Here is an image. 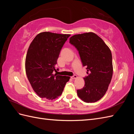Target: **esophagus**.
I'll list each match as a JSON object with an SVG mask.
<instances>
[{
    "label": "esophagus",
    "mask_w": 134,
    "mask_h": 134,
    "mask_svg": "<svg viewBox=\"0 0 134 134\" xmlns=\"http://www.w3.org/2000/svg\"><path fill=\"white\" fill-rule=\"evenodd\" d=\"M76 78H77V76H76V75H74L73 76H71V78L72 79H76Z\"/></svg>",
    "instance_id": "obj_1"
}]
</instances>
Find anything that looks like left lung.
I'll return each instance as SVG.
<instances>
[{
    "instance_id": "obj_1",
    "label": "left lung",
    "mask_w": 134,
    "mask_h": 134,
    "mask_svg": "<svg viewBox=\"0 0 134 134\" xmlns=\"http://www.w3.org/2000/svg\"><path fill=\"white\" fill-rule=\"evenodd\" d=\"M69 42L78 50L88 75L77 95L87 103L96 102L106 93L113 74L111 51L103 40L93 32L75 35Z\"/></svg>"
}]
</instances>
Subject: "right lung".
Segmentation results:
<instances>
[{
    "mask_svg": "<svg viewBox=\"0 0 134 134\" xmlns=\"http://www.w3.org/2000/svg\"><path fill=\"white\" fill-rule=\"evenodd\" d=\"M70 35L43 32L31 43L26 55L27 78L39 97L48 100L62 94L70 77L54 74L60 52Z\"/></svg>",
    "mask_w": 134,
    "mask_h": 134,
    "instance_id": "right-lung-1",
    "label": "right lung"
}]
</instances>
